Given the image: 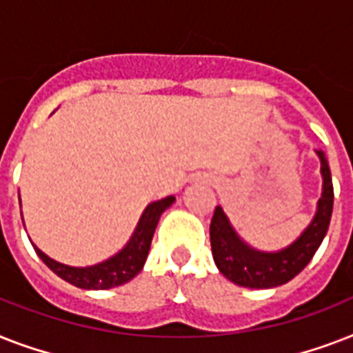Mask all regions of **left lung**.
<instances>
[{"label":"left lung","mask_w":353,"mask_h":353,"mask_svg":"<svg viewBox=\"0 0 353 353\" xmlns=\"http://www.w3.org/2000/svg\"><path fill=\"white\" fill-rule=\"evenodd\" d=\"M321 174H323V196L317 203V212L307 229L291 245L282 251L263 252L252 249L236 234L231 221L227 220L221 207H216L210 220V247L212 256L223 276L243 288H276L295 279L306 268L319 245L328 232L332 210H334V185L328 161L319 150Z\"/></svg>","instance_id":"8db88e82"}]
</instances>
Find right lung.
Returning a JSON list of instances; mask_svg holds the SVG:
<instances>
[{
  "label": "right lung",
  "mask_w": 353,
  "mask_h": 353,
  "mask_svg": "<svg viewBox=\"0 0 353 353\" xmlns=\"http://www.w3.org/2000/svg\"><path fill=\"white\" fill-rule=\"evenodd\" d=\"M174 201H176V198L168 196V198L150 203L144 209L143 216H141V220H139L137 227H135V231H133L130 241L124 245V249L119 251L115 256L108 258L106 262L97 263V265L71 268V265H65V263H60L49 258L36 245L34 251L52 273H57L60 279H63L69 284L77 285L80 290H110V288H117V285L130 282L135 274L141 273V269L146 262V256H148L150 243H152L161 214Z\"/></svg>",
  "instance_id": "1"
}]
</instances>
